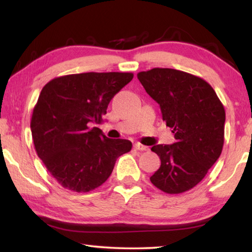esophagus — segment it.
<instances>
[{
    "mask_svg": "<svg viewBox=\"0 0 252 252\" xmlns=\"http://www.w3.org/2000/svg\"><path fill=\"white\" fill-rule=\"evenodd\" d=\"M134 148H135L138 151H147L148 149H149L148 147L143 146V144H141V143H135V144H134Z\"/></svg>",
    "mask_w": 252,
    "mask_h": 252,
    "instance_id": "34e87169",
    "label": "esophagus"
}]
</instances>
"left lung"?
I'll list each match as a JSON object with an SVG mask.
<instances>
[{
	"instance_id": "left-lung-1",
	"label": "left lung",
	"mask_w": 252,
	"mask_h": 252,
	"mask_svg": "<svg viewBox=\"0 0 252 252\" xmlns=\"http://www.w3.org/2000/svg\"><path fill=\"white\" fill-rule=\"evenodd\" d=\"M138 79L159 103L162 119L176 138L173 144L151 148L161 165L150 180L165 193L186 192L206 177L221 155L223 105L210 84L187 72L155 67L139 72Z\"/></svg>"
}]
</instances>
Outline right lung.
<instances>
[{
	"mask_svg": "<svg viewBox=\"0 0 252 252\" xmlns=\"http://www.w3.org/2000/svg\"><path fill=\"white\" fill-rule=\"evenodd\" d=\"M133 79L125 72H88L59 76L46 83L33 109L35 151L65 189L89 192L108 180L132 143L109 139L99 127L110 101Z\"/></svg>",
	"mask_w": 252,
	"mask_h": 252,
	"instance_id": "right-lung-1",
	"label": "right lung"
}]
</instances>
